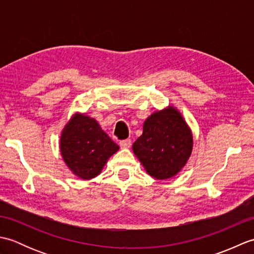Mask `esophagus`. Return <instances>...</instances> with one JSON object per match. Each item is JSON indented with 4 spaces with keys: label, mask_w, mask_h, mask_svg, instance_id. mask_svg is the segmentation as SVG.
I'll return each instance as SVG.
<instances>
[{
    "label": "esophagus",
    "mask_w": 254,
    "mask_h": 254,
    "mask_svg": "<svg viewBox=\"0 0 254 254\" xmlns=\"http://www.w3.org/2000/svg\"><path fill=\"white\" fill-rule=\"evenodd\" d=\"M131 139H123L120 142V147L121 148H130L131 147Z\"/></svg>",
    "instance_id": "esophagus-1"
}]
</instances>
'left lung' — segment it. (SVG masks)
<instances>
[{"mask_svg":"<svg viewBox=\"0 0 254 254\" xmlns=\"http://www.w3.org/2000/svg\"><path fill=\"white\" fill-rule=\"evenodd\" d=\"M133 153L149 176L166 180L179 174L193 149V135L174 106L153 112L143 124V134L133 144Z\"/></svg>","mask_w":254,"mask_h":254,"instance_id":"8db88e82","label":"left lung"}]
</instances>
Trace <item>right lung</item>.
Returning <instances> with one entry per match:
<instances>
[{
  "label": "right lung",
  "mask_w": 254,
  "mask_h": 254,
  "mask_svg": "<svg viewBox=\"0 0 254 254\" xmlns=\"http://www.w3.org/2000/svg\"><path fill=\"white\" fill-rule=\"evenodd\" d=\"M60 150L64 163L75 176L90 180L100 174L119 146L94 118L76 112L62 130Z\"/></svg>",
  "instance_id": "1"
}]
</instances>
